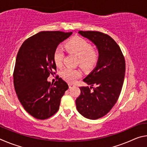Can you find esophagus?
<instances>
[{"label":"esophagus","mask_w":147,"mask_h":147,"mask_svg":"<svg viewBox=\"0 0 147 147\" xmlns=\"http://www.w3.org/2000/svg\"><path fill=\"white\" fill-rule=\"evenodd\" d=\"M73 86H74V84H69V88H71Z\"/></svg>","instance_id":"esophagus-1"}]
</instances>
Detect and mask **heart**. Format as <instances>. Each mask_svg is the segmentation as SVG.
Instances as JSON below:
<instances>
[{
	"label": "heart",
	"instance_id": "b5f03b06",
	"mask_svg": "<svg viewBox=\"0 0 147 147\" xmlns=\"http://www.w3.org/2000/svg\"><path fill=\"white\" fill-rule=\"evenodd\" d=\"M65 49L68 53L73 54L78 58L79 65L84 70L93 69L98 60V53L94 51L92 45L80 37H74L67 42ZM63 53L59 48L56 49L54 53V61L57 67L62 65ZM81 71L78 69L66 68L61 71V76L69 82H74L81 76Z\"/></svg>",
	"mask_w": 147,
	"mask_h": 147
}]
</instances>
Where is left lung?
Instances as JSON below:
<instances>
[{"label": "left lung", "instance_id": "1", "mask_svg": "<svg viewBox=\"0 0 147 147\" xmlns=\"http://www.w3.org/2000/svg\"><path fill=\"white\" fill-rule=\"evenodd\" d=\"M78 34L96 46L98 60L83 80L90 86L80 88L76 108L84 117L96 120L106 115L117 101L124 82L125 61L120 47L108 35L96 31H79ZM94 85L96 87H93Z\"/></svg>", "mask_w": 147, "mask_h": 147}]
</instances>
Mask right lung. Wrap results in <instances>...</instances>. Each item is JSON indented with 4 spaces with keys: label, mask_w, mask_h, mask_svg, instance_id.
<instances>
[{
    "label": "right lung",
    "mask_w": 147,
    "mask_h": 147,
    "mask_svg": "<svg viewBox=\"0 0 147 147\" xmlns=\"http://www.w3.org/2000/svg\"><path fill=\"white\" fill-rule=\"evenodd\" d=\"M72 34L40 32L27 39L18 52L13 73L15 90L24 109L35 118L43 120L54 115L69 88L61 78L53 86L47 78L56 69L54 51Z\"/></svg>",
    "instance_id": "1"
}]
</instances>
